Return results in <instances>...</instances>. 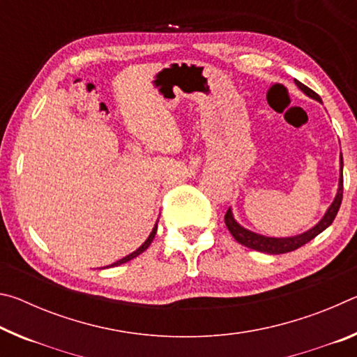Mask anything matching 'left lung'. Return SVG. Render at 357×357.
I'll return each mask as SVG.
<instances>
[{
	"label": "left lung",
	"instance_id": "1",
	"mask_svg": "<svg viewBox=\"0 0 357 357\" xmlns=\"http://www.w3.org/2000/svg\"><path fill=\"white\" fill-rule=\"evenodd\" d=\"M296 86H298L302 93L305 96H309L310 99L318 100L319 104H323L321 98L317 93H313L310 88H307L305 84H302L301 82L294 80ZM342 197H343V157L340 153V176H338V189L335 193L334 202L331 203V206L326 211L324 215L321 217L317 225H313L310 229L307 231L296 234V236H288V238H273V236H264V234H259L252 231V229H247L245 227L241 225V223L234 219L233 211L229 208L225 214V223L227 228L231 233V236L238 241L239 244H243L249 249H253L257 252H263V253H269V255H280V253H287V252H293L296 249H299L304 244L309 243L315 236H318L319 233H323L326 228H328L332 222H334L335 215L340 209L342 204Z\"/></svg>",
	"mask_w": 357,
	"mask_h": 357
}]
</instances>
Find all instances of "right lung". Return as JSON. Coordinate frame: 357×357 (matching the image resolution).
Here are the masks:
<instances>
[{
  "mask_svg": "<svg viewBox=\"0 0 357 357\" xmlns=\"http://www.w3.org/2000/svg\"><path fill=\"white\" fill-rule=\"evenodd\" d=\"M159 222V220H157ZM157 222H155V225H154V228H153V231L149 233V236H148V239L144 241V243L138 247V249L135 250V252H132V253H129V255H126L124 258H121V259H118L116 263H113V264H110V266H105V268H113V266H119V264H123V263H128V261H130V259H134L135 257H138L140 255V253H143L144 250L148 249V247L151 245V243H153V239H154V236H155V231H157ZM104 268V269H105Z\"/></svg>",
  "mask_w": 357,
  "mask_h": 357,
  "instance_id": "1",
  "label": "right lung"
}]
</instances>
